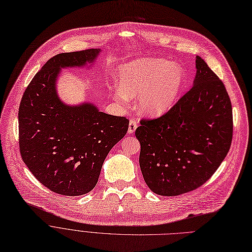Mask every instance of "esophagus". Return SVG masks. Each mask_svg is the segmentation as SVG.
I'll use <instances>...</instances> for the list:
<instances>
[{
    "label": "esophagus",
    "mask_w": 252,
    "mask_h": 252,
    "mask_svg": "<svg viewBox=\"0 0 252 252\" xmlns=\"http://www.w3.org/2000/svg\"><path fill=\"white\" fill-rule=\"evenodd\" d=\"M137 120L136 119H131L130 122H129V127H128V133L132 134L134 133V131L137 128Z\"/></svg>",
    "instance_id": "1"
}]
</instances>
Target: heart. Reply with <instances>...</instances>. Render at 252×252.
Listing matches in <instances>:
<instances>
[{
    "label": "heart",
    "mask_w": 252,
    "mask_h": 252,
    "mask_svg": "<svg viewBox=\"0 0 252 252\" xmlns=\"http://www.w3.org/2000/svg\"><path fill=\"white\" fill-rule=\"evenodd\" d=\"M183 69L159 58H142L121 68L120 85L115 96L119 101L139 98L143 114L157 116L169 109L183 83Z\"/></svg>",
    "instance_id": "heart-1"
}]
</instances>
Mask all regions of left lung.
<instances>
[{
  "label": "left lung",
  "mask_w": 252,
  "mask_h": 252,
  "mask_svg": "<svg viewBox=\"0 0 252 252\" xmlns=\"http://www.w3.org/2000/svg\"><path fill=\"white\" fill-rule=\"evenodd\" d=\"M194 86L162 116L140 120L139 166L148 187L177 196L204 185L229 152L232 103L222 81L200 56Z\"/></svg>",
  "instance_id": "1"
}]
</instances>
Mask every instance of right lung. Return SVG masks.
<instances>
[{"mask_svg":"<svg viewBox=\"0 0 252 252\" xmlns=\"http://www.w3.org/2000/svg\"><path fill=\"white\" fill-rule=\"evenodd\" d=\"M98 52L92 48L53 56L34 75L20 101L21 158L43 186L59 195L89 193L107 154L128 130L126 117L107 115L90 103L68 106L56 94L61 67L92 63Z\"/></svg>","mask_w":252,"mask_h":252,"instance_id":"1","label":"right lung"}]
</instances>
